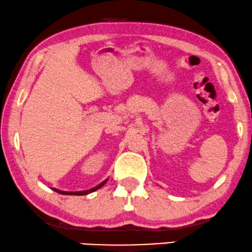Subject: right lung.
I'll list each match as a JSON object with an SVG mask.
<instances>
[{
    "instance_id": "add662e5",
    "label": "right lung",
    "mask_w": 252,
    "mask_h": 252,
    "mask_svg": "<svg viewBox=\"0 0 252 252\" xmlns=\"http://www.w3.org/2000/svg\"><path fill=\"white\" fill-rule=\"evenodd\" d=\"M108 179H105L104 182L99 184V185H97L95 187H94V189H90L88 190H79V192H66V190H60V189H52L55 190V192L59 193V194H63V195H87V194H90L92 192H94V190H97L100 189V187H102L105 185L106 183H107Z\"/></svg>"
}]
</instances>
